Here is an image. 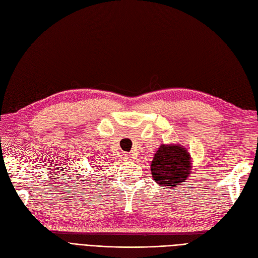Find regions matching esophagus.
Here are the masks:
<instances>
[{
  "label": "esophagus",
  "mask_w": 258,
  "mask_h": 258,
  "mask_svg": "<svg viewBox=\"0 0 258 258\" xmlns=\"http://www.w3.org/2000/svg\"><path fill=\"white\" fill-rule=\"evenodd\" d=\"M124 155H125V157H126V159H128V160H131L132 156H133L132 153H127V154H124Z\"/></svg>",
  "instance_id": "obj_1"
}]
</instances>
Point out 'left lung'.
<instances>
[{
  "label": "left lung",
  "mask_w": 258,
  "mask_h": 258,
  "mask_svg": "<svg viewBox=\"0 0 258 258\" xmlns=\"http://www.w3.org/2000/svg\"><path fill=\"white\" fill-rule=\"evenodd\" d=\"M189 170V154L180 146H161L151 163L153 180L160 185L168 187L184 182Z\"/></svg>",
  "instance_id": "left-lung-1"
}]
</instances>
